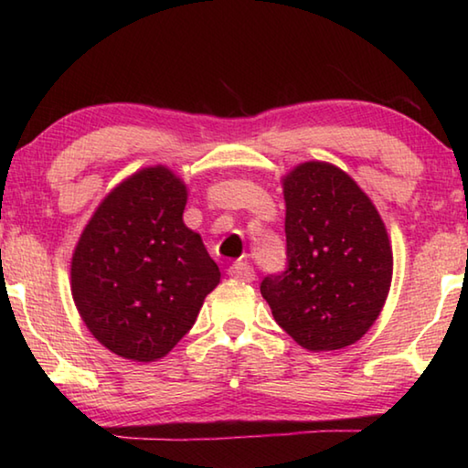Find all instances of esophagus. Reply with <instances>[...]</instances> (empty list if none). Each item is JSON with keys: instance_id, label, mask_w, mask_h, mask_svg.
Segmentation results:
<instances>
[{"instance_id": "esophagus-1", "label": "esophagus", "mask_w": 468, "mask_h": 468, "mask_svg": "<svg viewBox=\"0 0 468 468\" xmlns=\"http://www.w3.org/2000/svg\"><path fill=\"white\" fill-rule=\"evenodd\" d=\"M229 274L241 282L256 281V272H253V268L248 262H235L231 268H229Z\"/></svg>"}]
</instances>
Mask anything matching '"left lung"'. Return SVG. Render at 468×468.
<instances>
[{"mask_svg": "<svg viewBox=\"0 0 468 468\" xmlns=\"http://www.w3.org/2000/svg\"><path fill=\"white\" fill-rule=\"evenodd\" d=\"M287 271L260 284L274 320L307 351H336L374 326L392 282V245L348 173L305 161L282 177Z\"/></svg>", "mask_w": 468, "mask_h": 468, "instance_id": "obj_1", "label": "left lung"}]
</instances>
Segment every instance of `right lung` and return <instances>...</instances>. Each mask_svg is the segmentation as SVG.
I'll use <instances>...</instances> for the list:
<instances>
[{
	"mask_svg": "<svg viewBox=\"0 0 468 468\" xmlns=\"http://www.w3.org/2000/svg\"><path fill=\"white\" fill-rule=\"evenodd\" d=\"M187 186L144 167L102 197L72 253L69 284L86 328L123 359L158 361L200 314L220 271L184 223Z\"/></svg>",
	"mask_w": 468,
	"mask_h": 468,
	"instance_id": "add662e5",
	"label": "right lung"
}]
</instances>
